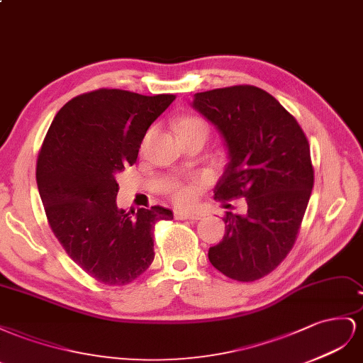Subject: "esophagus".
<instances>
[{
	"mask_svg": "<svg viewBox=\"0 0 363 363\" xmlns=\"http://www.w3.org/2000/svg\"><path fill=\"white\" fill-rule=\"evenodd\" d=\"M201 214H196V213H187V211H174V219L178 220H199L201 219Z\"/></svg>",
	"mask_w": 363,
	"mask_h": 363,
	"instance_id": "esophagus-1",
	"label": "esophagus"
}]
</instances>
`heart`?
<instances>
[{
	"label": "heart",
	"instance_id": "heart-1",
	"mask_svg": "<svg viewBox=\"0 0 363 363\" xmlns=\"http://www.w3.org/2000/svg\"><path fill=\"white\" fill-rule=\"evenodd\" d=\"M194 129H206L208 130V126L206 123L194 116H184L179 121H178V132L184 133V132H190ZM198 189L199 185L196 182H190V184H182V182H174L172 184L167 193L170 196V199L178 203L181 206L185 205H191L196 201V196H198Z\"/></svg>",
	"mask_w": 363,
	"mask_h": 363
}]
</instances>
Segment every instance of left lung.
Instances as JSON below:
<instances>
[{
    "instance_id": "obj_1",
    "label": "left lung",
    "mask_w": 363,
    "mask_h": 363,
    "mask_svg": "<svg viewBox=\"0 0 363 363\" xmlns=\"http://www.w3.org/2000/svg\"><path fill=\"white\" fill-rule=\"evenodd\" d=\"M193 108L220 130L230 162L214 189L216 199L245 198V216L228 211L225 235L208 258L237 281L271 274L291 252L315 172L304 130L269 92L235 85L194 94Z\"/></svg>"
}]
</instances>
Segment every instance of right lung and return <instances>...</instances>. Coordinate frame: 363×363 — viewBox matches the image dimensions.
I'll return each instance as SVG.
<instances>
[{"label": "right lung", "instance_id": "right-lung-1", "mask_svg": "<svg viewBox=\"0 0 363 363\" xmlns=\"http://www.w3.org/2000/svg\"><path fill=\"white\" fill-rule=\"evenodd\" d=\"M173 94L141 96L101 88L60 108L38 155L36 182L51 231L76 264L108 286L132 283L155 258L160 205L117 208V174L135 164L150 124Z\"/></svg>", "mask_w": 363, "mask_h": 363}]
</instances>
